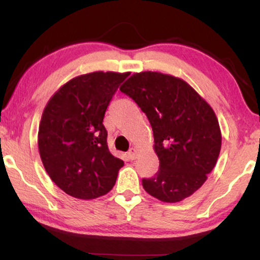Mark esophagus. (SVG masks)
Masks as SVG:
<instances>
[{
  "instance_id": "obj_1",
  "label": "esophagus",
  "mask_w": 260,
  "mask_h": 260,
  "mask_svg": "<svg viewBox=\"0 0 260 260\" xmlns=\"http://www.w3.org/2000/svg\"><path fill=\"white\" fill-rule=\"evenodd\" d=\"M127 156H129L130 159H135L137 156V150L135 148H131L129 151H127Z\"/></svg>"
}]
</instances>
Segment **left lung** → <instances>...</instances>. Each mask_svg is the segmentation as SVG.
Wrapping results in <instances>:
<instances>
[{
	"mask_svg": "<svg viewBox=\"0 0 260 260\" xmlns=\"http://www.w3.org/2000/svg\"><path fill=\"white\" fill-rule=\"evenodd\" d=\"M119 90L147 115L154 133L159 169L142 180L145 191L163 202L190 197L207 180L221 149L213 109L186 81L159 72L135 73Z\"/></svg>",
	"mask_w": 260,
	"mask_h": 260,
	"instance_id": "1",
	"label": "left lung"
}]
</instances>
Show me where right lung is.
<instances>
[{
    "label": "right lung",
    "instance_id": "add662e5",
    "mask_svg": "<svg viewBox=\"0 0 260 260\" xmlns=\"http://www.w3.org/2000/svg\"><path fill=\"white\" fill-rule=\"evenodd\" d=\"M127 76L101 71L76 77L46 105L39 126V152L53 182L71 197L91 200L115 186L124 162L109 151L103 119Z\"/></svg>",
    "mask_w": 260,
    "mask_h": 260
}]
</instances>
